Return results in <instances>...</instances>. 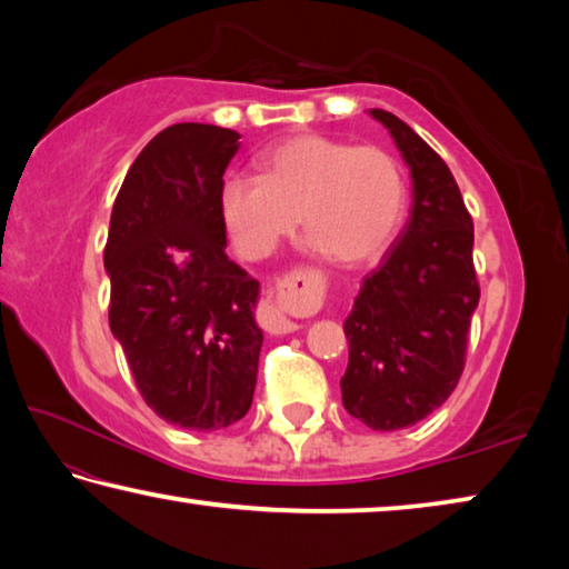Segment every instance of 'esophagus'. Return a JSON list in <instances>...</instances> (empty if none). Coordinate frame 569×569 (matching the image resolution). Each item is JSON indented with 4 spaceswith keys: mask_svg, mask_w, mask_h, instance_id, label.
I'll use <instances>...</instances> for the list:
<instances>
[{
    "mask_svg": "<svg viewBox=\"0 0 569 569\" xmlns=\"http://www.w3.org/2000/svg\"><path fill=\"white\" fill-rule=\"evenodd\" d=\"M308 301V276L303 271H293L283 278H278L276 291L268 293V298L258 311V321H261L268 333H291L298 329V323L286 316L288 308H298Z\"/></svg>",
    "mask_w": 569,
    "mask_h": 569,
    "instance_id": "1",
    "label": "esophagus"
}]
</instances>
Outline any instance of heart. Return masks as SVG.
Returning <instances> with one entry per match:
<instances>
[{
	"instance_id": "1",
	"label": "heart",
	"mask_w": 569,
	"mask_h": 569,
	"mask_svg": "<svg viewBox=\"0 0 569 569\" xmlns=\"http://www.w3.org/2000/svg\"><path fill=\"white\" fill-rule=\"evenodd\" d=\"M258 168L261 178L228 176L218 188L223 226L253 261L271 256L301 213L308 248L361 266L391 243L407 213L403 168L381 146L303 132L268 148Z\"/></svg>"
}]
</instances>
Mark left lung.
Here are the masks:
<instances>
[{
    "label": "left lung",
    "instance_id": "8db88e82",
    "mask_svg": "<svg viewBox=\"0 0 569 569\" xmlns=\"http://www.w3.org/2000/svg\"><path fill=\"white\" fill-rule=\"evenodd\" d=\"M369 112L407 160L413 206L343 321L349 366L341 399L369 429L397 431L439 409L465 371L469 323L479 303L475 223L447 162L397 114Z\"/></svg>",
    "mask_w": 569,
    "mask_h": 569
}]
</instances>
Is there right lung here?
<instances>
[{"mask_svg":"<svg viewBox=\"0 0 569 569\" xmlns=\"http://www.w3.org/2000/svg\"><path fill=\"white\" fill-rule=\"evenodd\" d=\"M238 138L203 122L158 132L122 180L104 246L110 329L140 397L192 431L246 417L263 343L261 286L228 258L218 210Z\"/></svg>","mask_w":569,"mask_h":569,"instance_id":"obj_1","label":"right lung"}]
</instances>
